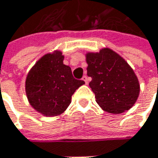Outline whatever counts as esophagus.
<instances>
[{"instance_id":"esophagus-1","label":"esophagus","mask_w":158,"mask_h":158,"mask_svg":"<svg viewBox=\"0 0 158 158\" xmlns=\"http://www.w3.org/2000/svg\"><path fill=\"white\" fill-rule=\"evenodd\" d=\"M82 80H83V81L85 82V83L87 84V83H88V82H89L88 76H83V77H82Z\"/></svg>"}]
</instances>
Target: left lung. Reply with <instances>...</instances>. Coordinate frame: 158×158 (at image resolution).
<instances>
[{"mask_svg": "<svg viewBox=\"0 0 158 158\" xmlns=\"http://www.w3.org/2000/svg\"><path fill=\"white\" fill-rule=\"evenodd\" d=\"M89 85L101 108L113 114L122 113L135 105L140 84L134 70L121 56L109 48L86 53Z\"/></svg>", "mask_w": 158, "mask_h": 158, "instance_id": "8db88e82", "label": "left lung"}]
</instances>
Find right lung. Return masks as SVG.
I'll list each match as a JSON object with an SVG mask.
<instances>
[{"mask_svg": "<svg viewBox=\"0 0 158 158\" xmlns=\"http://www.w3.org/2000/svg\"><path fill=\"white\" fill-rule=\"evenodd\" d=\"M60 51L46 53L29 71L25 92L30 105L44 116L63 113L74 92L84 82L73 77L70 67L63 64Z\"/></svg>", "mask_w": 158, "mask_h": 158, "instance_id": "add662e5", "label": "right lung"}]
</instances>
